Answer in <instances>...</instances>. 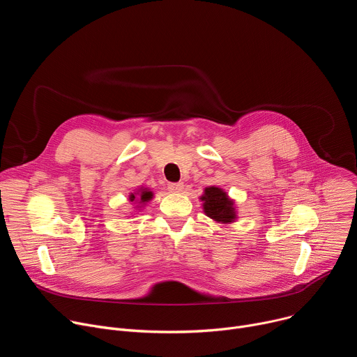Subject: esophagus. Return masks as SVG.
Listing matches in <instances>:
<instances>
[{
  "label": "esophagus",
  "instance_id": "obj_1",
  "mask_svg": "<svg viewBox=\"0 0 357 357\" xmlns=\"http://www.w3.org/2000/svg\"><path fill=\"white\" fill-rule=\"evenodd\" d=\"M168 189L174 193H178V192H182L183 189V183L182 182H176V183H168Z\"/></svg>",
  "mask_w": 357,
  "mask_h": 357
}]
</instances>
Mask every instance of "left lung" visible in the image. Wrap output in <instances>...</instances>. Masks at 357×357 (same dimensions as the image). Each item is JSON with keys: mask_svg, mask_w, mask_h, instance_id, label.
<instances>
[{"mask_svg": "<svg viewBox=\"0 0 357 357\" xmlns=\"http://www.w3.org/2000/svg\"><path fill=\"white\" fill-rule=\"evenodd\" d=\"M203 202V212L216 223L230 225L237 220L236 203L229 197L227 192L218 186H209L200 196Z\"/></svg>", "mask_w": 357, "mask_h": 357, "instance_id": "8db88e82", "label": "left lung"}]
</instances>
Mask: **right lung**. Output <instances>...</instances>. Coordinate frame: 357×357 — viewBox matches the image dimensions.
Wrapping results in <instances>:
<instances>
[{
  "instance_id": "obj_1",
  "label": "right lung",
  "mask_w": 357,
  "mask_h": 357,
  "mask_svg": "<svg viewBox=\"0 0 357 357\" xmlns=\"http://www.w3.org/2000/svg\"><path fill=\"white\" fill-rule=\"evenodd\" d=\"M152 197H154V193H152V190H149L148 188H139L138 190H135L134 193H130L128 199L130 202H134V203H138V206L135 208H142L146 202H149Z\"/></svg>"
}]
</instances>
